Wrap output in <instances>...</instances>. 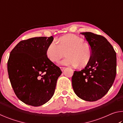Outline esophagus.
Listing matches in <instances>:
<instances>
[{"label":"esophagus","mask_w":123,"mask_h":123,"mask_svg":"<svg viewBox=\"0 0 123 123\" xmlns=\"http://www.w3.org/2000/svg\"><path fill=\"white\" fill-rule=\"evenodd\" d=\"M60 68H61V70H62V71L63 72V70H64V69H65V67H61Z\"/></svg>","instance_id":"obj_1"}]
</instances>
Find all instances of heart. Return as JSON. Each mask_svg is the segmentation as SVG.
<instances>
[{"instance_id":"heart-1","label":"heart","mask_w":123,"mask_h":123,"mask_svg":"<svg viewBox=\"0 0 123 123\" xmlns=\"http://www.w3.org/2000/svg\"><path fill=\"white\" fill-rule=\"evenodd\" d=\"M58 41H51L47 47V56L51 61H59L66 52L67 57L60 62L61 65L84 67L90 61L92 48L88 43L84 42L82 38L74 34H68L60 37Z\"/></svg>"}]
</instances>
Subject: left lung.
Returning a JSON list of instances; mask_svg holds the SVG:
<instances>
[{"label": "left lung", "mask_w": 123, "mask_h": 123, "mask_svg": "<svg viewBox=\"0 0 123 123\" xmlns=\"http://www.w3.org/2000/svg\"><path fill=\"white\" fill-rule=\"evenodd\" d=\"M81 34L91 45L92 55L84 69L74 72L72 86L80 99L95 101L106 94L113 84L116 75V53L104 37L91 32Z\"/></svg>", "instance_id": "left-lung-1"}]
</instances>
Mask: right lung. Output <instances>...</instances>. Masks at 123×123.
<instances>
[{
  "mask_svg": "<svg viewBox=\"0 0 123 123\" xmlns=\"http://www.w3.org/2000/svg\"><path fill=\"white\" fill-rule=\"evenodd\" d=\"M53 36L39 37L19 42L12 49L7 71L16 96L27 105L39 106L55 92L60 68L48 58L47 47Z\"/></svg>",
  "mask_w": 123,
  "mask_h": 123,
  "instance_id": "add662e5",
  "label": "right lung"
}]
</instances>
